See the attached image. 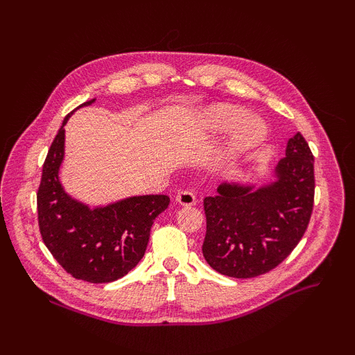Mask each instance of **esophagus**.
<instances>
[{"instance_id": "obj_1", "label": "esophagus", "mask_w": 355, "mask_h": 355, "mask_svg": "<svg viewBox=\"0 0 355 355\" xmlns=\"http://www.w3.org/2000/svg\"><path fill=\"white\" fill-rule=\"evenodd\" d=\"M175 201L178 202V205H182V206H193L195 202H197V198H195V193L193 192H191V191H182V192L177 193Z\"/></svg>"}]
</instances>
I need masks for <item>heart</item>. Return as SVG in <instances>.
<instances>
[{
    "mask_svg": "<svg viewBox=\"0 0 355 355\" xmlns=\"http://www.w3.org/2000/svg\"><path fill=\"white\" fill-rule=\"evenodd\" d=\"M243 108L232 105H215L205 114L206 123L214 130H229L233 128L227 141L216 150L212 157V164L216 169H225L235 163L245 150L252 149L266 137V125L258 117H245Z\"/></svg>",
    "mask_w": 355,
    "mask_h": 355,
    "instance_id": "b5f03b06",
    "label": "heart"
}]
</instances>
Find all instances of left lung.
Returning <instances> with one entry per match:
<instances>
[{
  "label": "left lung",
  "instance_id": "obj_1",
  "mask_svg": "<svg viewBox=\"0 0 355 355\" xmlns=\"http://www.w3.org/2000/svg\"><path fill=\"white\" fill-rule=\"evenodd\" d=\"M205 198L202 256L218 273L247 279L277 267L302 239L314 205V157L304 135L286 143L266 186L223 183Z\"/></svg>",
  "mask_w": 355,
  "mask_h": 355
}]
</instances>
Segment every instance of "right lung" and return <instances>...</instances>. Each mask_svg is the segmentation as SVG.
<instances>
[{
  "label": "right lung",
  "mask_w": 355,
  "mask_h": 355,
  "mask_svg": "<svg viewBox=\"0 0 355 355\" xmlns=\"http://www.w3.org/2000/svg\"><path fill=\"white\" fill-rule=\"evenodd\" d=\"M70 116L64 119L42 166L36 195L41 236L53 258L73 277L92 284L112 282L140 262L154 220L168 209L171 200L168 195H140L92 209L70 197L59 182L64 126Z\"/></svg>",
  "instance_id": "add662e5"
}]
</instances>
